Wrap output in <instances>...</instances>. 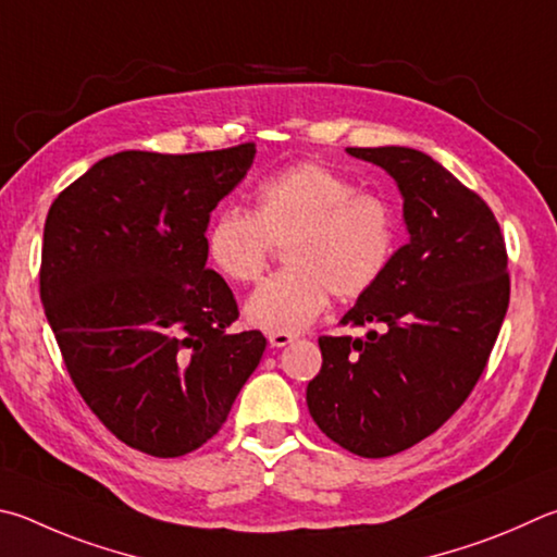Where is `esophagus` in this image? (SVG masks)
<instances>
[{"label":"esophagus","mask_w":557,"mask_h":557,"mask_svg":"<svg viewBox=\"0 0 557 557\" xmlns=\"http://www.w3.org/2000/svg\"><path fill=\"white\" fill-rule=\"evenodd\" d=\"M268 341H270L272 348H285V346H289L292 341H297V336H295V333H270Z\"/></svg>","instance_id":"34e87169"}]
</instances>
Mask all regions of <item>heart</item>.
<instances>
[{"label": "heart", "instance_id": "b5f03b06", "mask_svg": "<svg viewBox=\"0 0 557 557\" xmlns=\"http://www.w3.org/2000/svg\"><path fill=\"white\" fill-rule=\"evenodd\" d=\"M397 216L387 201L319 163H299L256 189L252 211L228 207L207 231V256L231 282H252L272 244L285 246L287 270L248 297L250 326L297 333L319 319L331 292L358 299L382 280L397 252Z\"/></svg>", "mask_w": 557, "mask_h": 557}]
</instances>
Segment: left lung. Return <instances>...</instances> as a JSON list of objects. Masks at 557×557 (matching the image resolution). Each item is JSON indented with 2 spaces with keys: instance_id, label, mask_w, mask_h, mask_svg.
Wrapping results in <instances>:
<instances>
[{
  "instance_id": "8db88e82",
  "label": "left lung",
  "mask_w": 557,
  "mask_h": 557,
  "mask_svg": "<svg viewBox=\"0 0 557 557\" xmlns=\"http://www.w3.org/2000/svg\"><path fill=\"white\" fill-rule=\"evenodd\" d=\"M382 168L404 201L409 244L341 323L366 338L321 336L307 384L317 426L360 458H387L446 423L478 384L509 307L497 219L421 150L346 148Z\"/></svg>"
}]
</instances>
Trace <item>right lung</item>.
Here are the masks:
<instances>
[{
  "mask_svg": "<svg viewBox=\"0 0 557 557\" xmlns=\"http://www.w3.org/2000/svg\"><path fill=\"white\" fill-rule=\"evenodd\" d=\"M256 144L99 160L50 205L40 301L77 392L119 441L156 458L224 426L268 341L228 331L234 292L207 268L209 214Z\"/></svg>",
  "mask_w": 557,
  "mask_h": 557,
  "instance_id": "obj_1",
  "label": "right lung"
}]
</instances>
